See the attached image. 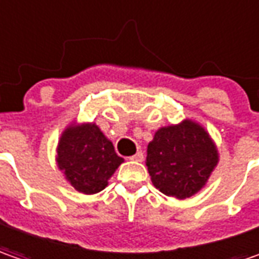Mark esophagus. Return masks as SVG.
Returning <instances> with one entry per match:
<instances>
[{
    "label": "esophagus",
    "instance_id": "1",
    "mask_svg": "<svg viewBox=\"0 0 259 259\" xmlns=\"http://www.w3.org/2000/svg\"><path fill=\"white\" fill-rule=\"evenodd\" d=\"M130 160H133V162H142L143 160V152L139 150L138 153H135L133 156H130Z\"/></svg>",
    "mask_w": 259,
    "mask_h": 259
}]
</instances>
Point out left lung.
Segmentation results:
<instances>
[{
	"instance_id": "obj_1",
	"label": "left lung",
	"mask_w": 259,
	"mask_h": 259,
	"mask_svg": "<svg viewBox=\"0 0 259 259\" xmlns=\"http://www.w3.org/2000/svg\"><path fill=\"white\" fill-rule=\"evenodd\" d=\"M218 162V149L209 133L189 119L160 127L147 145L146 166L152 183L176 199L201 191Z\"/></svg>"
}]
</instances>
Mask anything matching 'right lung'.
<instances>
[{
  "mask_svg": "<svg viewBox=\"0 0 259 259\" xmlns=\"http://www.w3.org/2000/svg\"><path fill=\"white\" fill-rule=\"evenodd\" d=\"M57 166L76 191L93 195L103 191L124 162L96 123H71L61 133Z\"/></svg>",
  "mask_w": 259,
  "mask_h": 259,
  "instance_id": "right-lung-1",
  "label": "right lung"
}]
</instances>
